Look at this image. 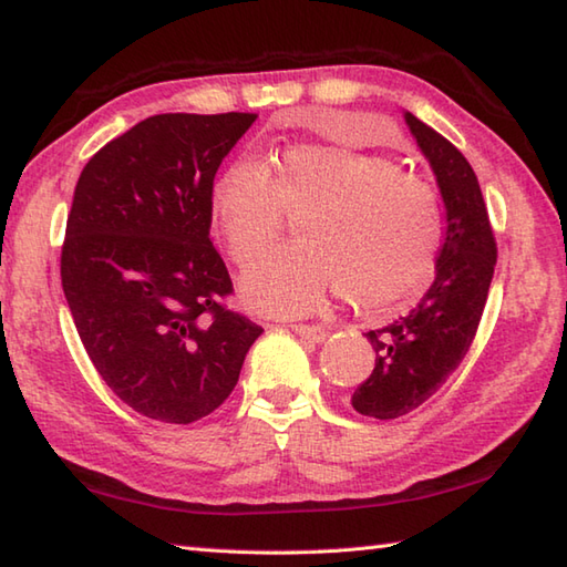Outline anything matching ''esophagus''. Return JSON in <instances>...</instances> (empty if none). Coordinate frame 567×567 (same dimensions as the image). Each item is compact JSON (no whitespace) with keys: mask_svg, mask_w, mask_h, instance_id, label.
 Returning <instances> with one entry per match:
<instances>
[{"mask_svg":"<svg viewBox=\"0 0 567 567\" xmlns=\"http://www.w3.org/2000/svg\"><path fill=\"white\" fill-rule=\"evenodd\" d=\"M292 331L302 336V339L317 341V343H321L329 336V329L319 327V323H317V327H315V323H292Z\"/></svg>","mask_w":567,"mask_h":567,"instance_id":"34e87169","label":"esophagus"}]
</instances>
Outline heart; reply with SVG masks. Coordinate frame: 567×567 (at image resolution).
I'll list each match as a JSON object with an SVG mask.
<instances>
[{
  "instance_id": "heart-1",
  "label": "heart",
  "mask_w": 567,
  "mask_h": 567,
  "mask_svg": "<svg viewBox=\"0 0 567 567\" xmlns=\"http://www.w3.org/2000/svg\"><path fill=\"white\" fill-rule=\"evenodd\" d=\"M214 234L236 265L252 262L299 218L302 247L250 265L240 282L260 315L297 317L341 292L380 315L409 302L433 272L443 244V204L426 177L388 155L339 143H299L270 161L238 158L209 189Z\"/></svg>"
}]
</instances>
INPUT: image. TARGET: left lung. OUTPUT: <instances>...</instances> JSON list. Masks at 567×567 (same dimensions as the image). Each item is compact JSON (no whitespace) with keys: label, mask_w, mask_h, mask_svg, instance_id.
<instances>
[{"label":"left lung","mask_w":567,"mask_h":567,"mask_svg":"<svg viewBox=\"0 0 567 567\" xmlns=\"http://www.w3.org/2000/svg\"><path fill=\"white\" fill-rule=\"evenodd\" d=\"M404 118L436 175L445 204V238L436 280L424 299L400 321L365 333L375 348V368L351 402L355 412L372 419L409 414L463 363L483 319L497 262L487 204L465 155L414 114L406 112Z\"/></svg>","instance_id":"obj_1"}]
</instances>
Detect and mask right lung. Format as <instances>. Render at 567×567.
<instances>
[{"mask_svg":"<svg viewBox=\"0 0 567 567\" xmlns=\"http://www.w3.org/2000/svg\"><path fill=\"white\" fill-rule=\"evenodd\" d=\"M258 114H155L82 167L60 280L92 365L134 412L192 424L236 388L262 329L212 246L209 189Z\"/></svg>","mask_w":567,"mask_h":567,"instance_id":"add662e5","label":"right lung"}]
</instances>
